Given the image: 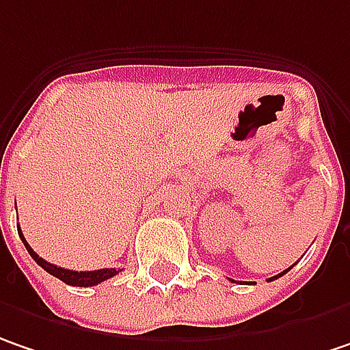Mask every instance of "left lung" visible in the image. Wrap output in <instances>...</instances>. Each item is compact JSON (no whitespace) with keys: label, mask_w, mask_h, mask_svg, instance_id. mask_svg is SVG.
I'll use <instances>...</instances> for the list:
<instances>
[{"label":"left lung","mask_w":350,"mask_h":350,"mask_svg":"<svg viewBox=\"0 0 350 350\" xmlns=\"http://www.w3.org/2000/svg\"><path fill=\"white\" fill-rule=\"evenodd\" d=\"M285 271H289V269H285ZM285 271H281V273H278V275L269 278V279H267V281H273V279H278V278H281V275H285ZM230 281H232V283H236L234 279H230ZM237 283H239V285H256L254 281H237Z\"/></svg>","instance_id":"8db88e82"}]
</instances>
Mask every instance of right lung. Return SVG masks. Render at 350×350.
Segmentation results:
<instances>
[{
    "mask_svg": "<svg viewBox=\"0 0 350 350\" xmlns=\"http://www.w3.org/2000/svg\"><path fill=\"white\" fill-rule=\"evenodd\" d=\"M17 208V206H15ZM17 232H19V237H21V241H23V245H25V250L29 252V256L35 259V263L37 265H41L47 273H51L53 278L61 279L63 283H67V285H75V287H93V285H98V283H103V281H107V279L114 278L118 271H122V269H114V267H107V269H96V271H72V269H65V267H59V265H53L49 261H45L43 257H39L35 252L31 250V245L25 241V237L21 234V230L17 228ZM1 234V230H0Z\"/></svg>",
    "mask_w": 350,
    "mask_h": 350,
    "instance_id": "1",
    "label": "right lung"
}]
</instances>
